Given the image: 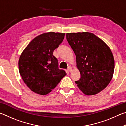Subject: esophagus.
Returning a JSON list of instances; mask_svg holds the SVG:
<instances>
[{
  "label": "esophagus",
  "mask_w": 126,
  "mask_h": 126,
  "mask_svg": "<svg viewBox=\"0 0 126 126\" xmlns=\"http://www.w3.org/2000/svg\"><path fill=\"white\" fill-rule=\"evenodd\" d=\"M68 71H69V72H71V71H72V68L71 67H68Z\"/></svg>",
  "instance_id": "34e87169"
}]
</instances>
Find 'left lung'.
Instances as JSON below:
<instances>
[{"label": "left lung", "mask_w": 126, "mask_h": 126, "mask_svg": "<svg viewBox=\"0 0 126 126\" xmlns=\"http://www.w3.org/2000/svg\"><path fill=\"white\" fill-rule=\"evenodd\" d=\"M67 40L76 56L80 78L76 83L85 94L100 92L113 77L114 60L112 53L103 40L93 33L66 34Z\"/></svg>", "instance_id": "8db88e82"}]
</instances>
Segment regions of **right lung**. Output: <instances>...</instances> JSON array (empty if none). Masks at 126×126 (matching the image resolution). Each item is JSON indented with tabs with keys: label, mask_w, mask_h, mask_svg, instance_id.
Listing matches in <instances>:
<instances>
[{
	"label": "right lung",
	"mask_w": 126,
	"mask_h": 126,
	"mask_svg": "<svg viewBox=\"0 0 126 126\" xmlns=\"http://www.w3.org/2000/svg\"><path fill=\"white\" fill-rule=\"evenodd\" d=\"M65 33L49 32L37 36L23 50L19 70L23 81L34 92L50 93L67 73L58 68L53 52L64 38Z\"/></svg>",
	"instance_id": "obj_1"
}]
</instances>
